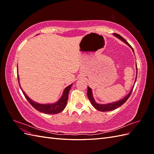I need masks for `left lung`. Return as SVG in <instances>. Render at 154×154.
<instances>
[{
  "mask_svg": "<svg viewBox=\"0 0 154 154\" xmlns=\"http://www.w3.org/2000/svg\"><path fill=\"white\" fill-rule=\"evenodd\" d=\"M113 35L115 36L116 37L118 38L119 39H120L121 41H122L123 42H124L125 43L127 44L128 46H129L130 48H131V49L133 50V51L134 52V51H133V48H132V46L128 43V42H127L126 40H125V39L121 36V35H119V34H117V33H113ZM137 75L136 76V79H135V81H134V84H135V82H136V80H137ZM134 86L133 87H132L131 91L129 92V93H128L125 97H124L123 98L119 100L118 101H116V102H112V103H104V104H102V103H96V101L94 100V98L93 97V95H92V89L88 87V91H87V96H88V98L89 99V100H90V102H91L92 105L93 106L94 108L96 109H98L99 111H101V112H108V111H112V110H114L117 109V108H119V106H121V105H123V103L125 102L127 99L129 98V96H131V92L132 91H133V89L134 88Z\"/></svg>",
  "mask_w": 154,
  "mask_h": 154,
  "instance_id": "left-lung-1",
  "label": "left lung"
}]
</instances>
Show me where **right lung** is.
<instances>
[{"instance_id": "1", "label": "right lung", "mask_w": 154, "mask_h": 154, "mask_svg": "<svg viewBox=\"0 0 154 154\" xmlns=\"http://www.w3.org/2000/svg\"><path fill=\"white\" fill-rule=\"evenodd\" d=\"M17 79H18L19 85L20 87V78L18 75H17ZM72 85L73 84H71L70 85L68 86V87H67L65 89H64L63 94L62 96H61V98L58 100V101H57L55 103H46V104L39 103L33 100H32L29 97L26 93H25V92L22 90V88H21V87L20 88H21V90L23 92V94H24L25 97L26 98L27 101L31 103V105L33 106L35 109H36L37 110L39 111V112H41L42 113H46V114H57L58 113H60L64 109V108H66L67 100H68L69 92L70 91V88L71 87V86H72Z\"/></svg>"}]
</instances>
